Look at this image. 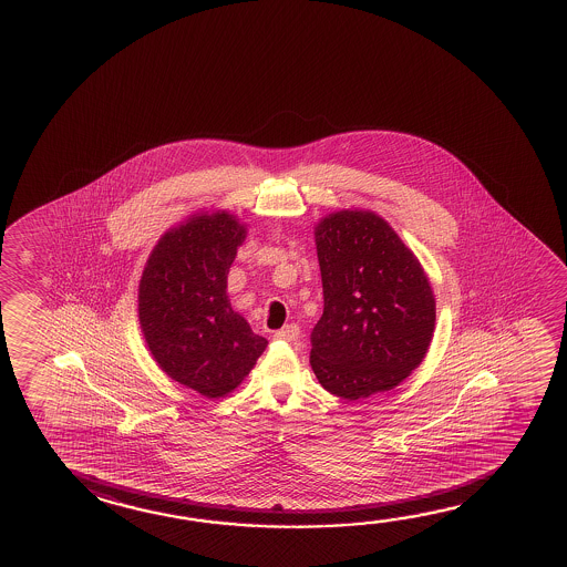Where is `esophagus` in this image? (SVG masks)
<instances>
[{"label": "esophagus", "instance_id": "1", "mask_svg": "<svg viewBox=\"0 0 567 567\" xmlns=\"http://www.w3.org/2000/svg\"><path fill=\"white\" fill-rule=\"evenodd\" d=\"M298 337H300V328L297 324H287V327L275 332V338L282 340V342H297Z\"/></svg>", "mask_w": 567, "mask_h": 567}]
</instances>
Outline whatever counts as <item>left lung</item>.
I'll return each mask as SVG.
<instances>
[{
	"mask_svg": "<svg viewBox=\"0 0 567 567\" xmlns=\"http://www.w3.org/2000/svg\"><path fill=\"white\" fill-rule=\"evenodd\" d=\"M324 310L310 332V367L334 396L392 390L426 357L436 302L424 270L396 233L368 210L318 223Z\"/></svg>",
	"mask_w": 567,
	"mask_h": 567,
	"instance_id": "obj_1",
	"label": "left lung"
}]
</instances>
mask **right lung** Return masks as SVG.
I'll return each mask as SVG.
<instances>
[{"instance_id": "obj_1", "label": "right lung", "mask_w": 567, "mask_h": 567, "mask_svg": "<svg viewBox=\"0 0 567 567\" xmlns=\"http://www.w3.org/2000/svg\"><path fill=\"white\" fill-rule=\"evenodd\" d=\"M243 240L245 227L225 210L193 217L159 240L141 277L140 322L151 354L207 398L239 386L269 344L227 298Z\"/></svg>"}]
</instances>
